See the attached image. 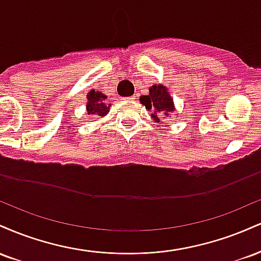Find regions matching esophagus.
Listing matches in <instances>:
<instances>
[{"label":"esophagus","instance_id":"obj_1","mask_svg":"<svg viewBox=\"0 0 261 261\" xmlns=\"http://www.w3.org/2000/svg\"><path fill=\"white\" fill-rule=\"evenodd\" d=\"M127 100H135L136 99V98H135V95H133V97H128V98H126Z\"/></svg>","mask_w":261,"mask_h":261}]
</instances>
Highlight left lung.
I'll use <instances>...</instances> for the list:
<instances>
[{"label":"left lung","instance_id":"obj_1","mask_svg":"<svg viewBox=\"0 0 261 261\" xmlns=\"http://www.w3.org/2000/svg\"><path fill=\"white\" fill-rule=\"evenodd\" d=\"M148 91L147 95H141L140 101L151 113V119L154 122H160L162 118H169L176 112L174 101L166 86L153 85Z\"/></svg>","mask_w":261,"mask_h":261}]
</instances>
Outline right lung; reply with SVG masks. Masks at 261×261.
Wrapping results in <instances>:
<instances>
[{
  "label": "right lung",
  "mask_w": 261,
  "mask_h": 261,
  "mask_svg": "<svg viewBox=\"0 0 261 261\" xmlns=\"http://www.w3.org/2000/svg\"><path fill=\"white\" fill-rule=\"evenodd\" d=\"M104 99H107V95L99 91L91 89L87 93V104L86 110L88 115L106 116L109 113L112 104H106Z\"/></svg>",
  "instance_id": "add662e5"
}]
</instances>
